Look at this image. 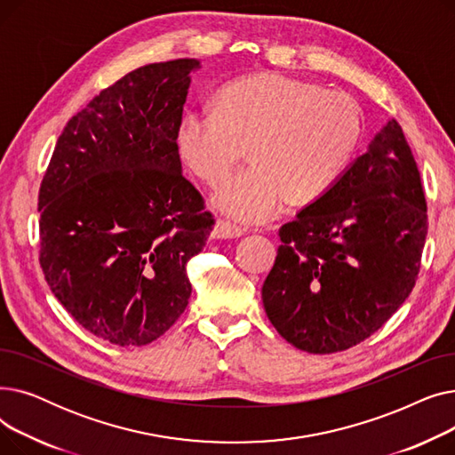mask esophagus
<instances>
[{
	"mask_svg": "<svg viewBox=\"0 0 455 455\" xmlns=\"http://www.w3.org/2000/svg\"><path fill=\"white\" fill-rule=\"evenodd\" d=\"M245 234V228L237 227L230 221H225V220H220L218 223H215L213 230H212V235L218 237V240H228V237H240Z\"/></svg>",
	"mask_w": 455,
	"mask_h": 455,
	"instance_id": "1",
	"label": "esophagus"
}]
</instances>
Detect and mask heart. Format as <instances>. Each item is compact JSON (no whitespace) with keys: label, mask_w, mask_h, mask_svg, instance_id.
<instances>
[{"label":"heart","mask_w":455,"mask_h":455,"mask_svg":"<svg viewBox=\"0 0 455 455\" xmlns=\"http://www.w3.org/2000/svg\"><path fill=\"white\" fill-rule=\"evenodd\" d=\"M363 136V116L347 93L282 74H256L215 92L212 112L189 108L177 127L188 170L218 188L243 158L252 165L213 197L230 218L259 221L285 201L312 206L338 186Z\"/></svg>","instance_id":"heart-1"}]
</instances>
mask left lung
Wrapping results in <instances>:
<instances>
[{"label":"left lung","instance_id":"8db88e82","mask_svg":"<svg viewBox=\"0 0 455 455\" xmlns=\"http://www.w3.org/2000/svg\"><path fill=\"white\" fill-rule=\"evenodd\" d=\"M426 234L419 167L391 119L328 196L280 227L261 288L269 321L312 354L365 341L415 288Z\"/></svg>","mask_w":455,"mask_h":455}]
</instances>
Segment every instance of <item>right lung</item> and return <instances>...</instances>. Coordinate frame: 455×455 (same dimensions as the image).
<instances>
[{
    "instance_id": "right-lung-1",
    "label": "right lung",
    "mask_w": 455,
    "mask_h": 455,
    "mask_svg": "<svg viewBox=\"0 0 455 455\" xmlns=\"http://www.w3.org/2000/svg\"><path fill=\"white\" fill-rule=\"evenodd\" d=\"M197 59L141 66L66 124L40 184V266L83 328L141 347L182 315L213 215L182 177L177 127Z\"/></svg>"
}]
</instances>
